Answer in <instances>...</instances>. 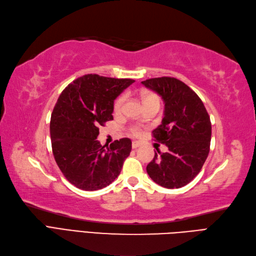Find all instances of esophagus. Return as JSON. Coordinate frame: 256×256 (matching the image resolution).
Returning a JSON list of instances; mask_svg holds the SVG:
<instances>
[{
  "instance_id": "obj_1",
  "label": "esophagus",
  "mask_w": 256,
  "mask_h": 256,
  "mask_svg": "<svg viewBox=\"0 0 256 256\" xmlns=\"http://www.w3.org/2000/svg\"><path fill=\"white\" fill-rule=\"evenodd\" d=\"M140 146V142H136V140H134V142H132V148L134 149H136Z\"/></svg>"
}]
</instances>
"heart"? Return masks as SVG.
<instances>
[{"mask_svg":"<svg viewBox=\"0 0 256 256\" xmlns=\"http://www.w3.org/2000/svg\"><path fill=\"white\" fill-rule=\"evenodd\" d=\"M142 100H143V102H147L149 100H158V96L156 94L146 92V93L142 94ZM124 100H125V96L124 95H120V98H118L116 102H114V111L120 112L122 110V104H124ZM131 132L134 136H138V134H140V128L138 127H132L131 128Z\"/></svg>","mask_w":256,"mask_h":256,"instance_id":"1","label":"heart"}]
</instances>
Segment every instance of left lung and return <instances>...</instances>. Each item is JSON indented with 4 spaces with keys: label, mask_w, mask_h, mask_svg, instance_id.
<instances>
[{
    "label": "left lung",
    "mask_w": 256,
    "mask_h": 256,
    "mask_svg": "<svg viewBox=\"0 0 256 256\" xmlns=\"http://www.w3.org/2000/svg\"><path fill=\"white\" fill-rule=\"evenodd\" d=\"M142 84L165 104L162 124L152 131V136L168 147L160 158L154 154L147 174L163 188H180L196 177L208 156L210 116L199 96L177 78H150Z\"/></svg>",
    "instance_id": "8db88e82"
}]
</instances>
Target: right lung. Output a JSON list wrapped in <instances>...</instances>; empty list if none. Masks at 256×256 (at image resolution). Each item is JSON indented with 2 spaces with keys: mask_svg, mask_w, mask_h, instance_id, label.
Instances as JSON below:
<instances>
[{
  "mask_svg": "<svg viewBox=\"0 0 256 256\" xmlns=\"http://www.w3.org/2000/svg\"><path fill=\"white\" fill-rule=\"evenodd\" d=\"M134 79L88 74L60 94L50 116V140L55 161L66 180L84 190L108 186L120 174L131 152V140L102 146L100 127L112 120L114 100Z\"/></svg>",
  "mask_w": 256,
  "mask_h": 256,
  "instance_id": "obj_1",
  "label": "right lung"
}]
</instances>
